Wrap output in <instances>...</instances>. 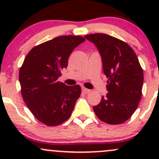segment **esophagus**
Here are the masks:
<instances>
[{"instance_id":"esophagus-1","label":"esophagus","mask_w":159,"mask_h":159,"mask_svg":"<svg viewBox=\"0 0 159 159\" xmlns=\"http://www.w3.org/2000/svg\"><path fill=\"white\" fill-rule=\"evenodd\" d=\"M82 91H83L84 93H90L91 90H89V89L85 88V87H82Z\"/></svg>"}]
</instances>
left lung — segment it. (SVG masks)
<instances>
[{"mask_svg":"<svg viewBox=\"0 0 159 159\" xmlns=\"http://www.w3.org/2000/svg\"><path fill=\"white\" fill-rule=\"evenodd\" d=\"M97 47L102 60L108 93L93 106L97 117L105 123L118 125L134 114L142 96L143 69L129 44L105 34L86 35Z\"/></svg>","mask_w":159,"mask_h":159,"instance_id":"obj_1","label":"left lung"}]
</instances>
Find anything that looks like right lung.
Returning <instances> with one entry per match:
<instances>
[{
	"label": "right lung",
	"mask_w": 159,
	"mask_h": 159,
	"mask_svg": "<svg viewBox=\"0 0 159 159\" xmlns=\"http://www.w3.org/2000/svg\"><path fill=\"white\" fill-rule=\"evenodd\" d=\"M85 40L81 36H61L36 45L25 57L19 70L22 98L34 116L55 126L70 117L81 96L80 85L58 81L68 66L69 57Z\"/></svg>",
	"instance_id": "1"
}]
</instances>
